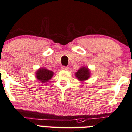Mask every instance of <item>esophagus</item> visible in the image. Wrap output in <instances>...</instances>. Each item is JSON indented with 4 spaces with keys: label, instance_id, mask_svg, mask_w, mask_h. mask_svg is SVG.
<instances>
[{
    "label": "esophagus",
    "instance_id": "1",
    "mask_svg": "<svg viewBox=\"0 0 132 132\" xmlns=\"http://www.w3.org/2000/svg\"><path fill=\"white\" fill-rule=\"evenodd\" d=\"M61 69L63 70H68V67H67V66H62Z\"/></svg>",
    "mask_w": 132,
    "mask_h": 132
}]
</instances>
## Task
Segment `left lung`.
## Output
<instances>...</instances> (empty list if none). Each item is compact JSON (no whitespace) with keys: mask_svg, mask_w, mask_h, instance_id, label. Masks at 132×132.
<instances>
[{"mask_svg":"<svg viewBox=\"0 0 132 132\" xmlns=\"http://www.w3.org/2000/svg\"><path fill=\"white\" fill-rule=\"evenodd\" d=\"M77 78L80 80H85L89 78V70L87 68L82 67L78 70L77 73H75Z\"/></svg>","mask_w":132,"mask_h":132,"instance_id":"obj_1","label":"left lung"}]
</instances>
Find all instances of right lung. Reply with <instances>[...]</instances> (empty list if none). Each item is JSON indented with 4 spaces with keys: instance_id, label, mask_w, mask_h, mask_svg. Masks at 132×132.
I'll use <instances>...</instances> for the list:
<instances>
[{
    "instance_id": "right-lung-1",
    "label": "right lung",
    "mask_w": 132,
    "mask_h": 132,
    "mask_svg": "<svg viewBox=\"0 0 132 132\" xmlns=\"http://www.w3.org/2000/svg\"><path fill=\"white\" fill-rule=\"evenodd\" d=\"M53 75V71L45 68H40L36 73L37 78L40 81H41L42 82H48L52 77Z\"/></svg>"
}]
</instances>
